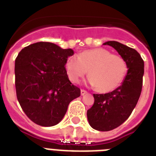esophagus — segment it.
Returning <instances> with one entry per match:
<instances>
[{
    "instance_id": "34e87169",
    "label": "esophagus",
    "mask_w": 156,
    "mask_h": 156,
    "mask_svg": "<svg viewBox=\"0 0 156 156\" xmlns=\"http://www.w3.org/2000/svg\"><path fill=\"white\" fill-rule=\"evenodd\" d=\"M87 93V90H81V95H86Z\"/></svg>"
}]
</instances>
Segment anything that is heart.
Returning a JSON list of instances; mask_svg holds the SVG:
<instances>
[{"label": "heart", "mask_w": 156, "mask_h": 156, "mask_svg": "<svg viewBox=\"0 0 156 156\" xmlns=\"http://www.w3.org/2000/svg\"><path fill=\"white\" fill-rule=\"evenodd\" d=\"M66 69L69 79L74 83H78L88 70V83L101 93L116 90L128 70L123 57L101 48L85 50L78 57L71 56L66 61Z\"/></svg>", "instance_id": "obj_1"}]
</instances>
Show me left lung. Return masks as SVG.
Masks as SVG:
<instances>
[{"label":"left lung","instance_id":"obj_1","mask_svg":"<svg viewBox=\"0 0 156 156\" xmlns=\"http://www.w3.org/2000/svg\"><path fill=\"white\" fill-rule=\"evenodd\" d=\"M109 45L123 57L128 71L121 85L112 92L94 94L95 102L87 110L88 122L99 131H109L116 129L129 118L140 97L144 61L135 49L116 41H108Z\"/></svg>","mask_w":156,"mask_h":156}]
</instances>
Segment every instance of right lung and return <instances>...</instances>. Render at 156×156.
Listing matches in <instances>:
<instances>
[{
  "label": "right lung",
  "mask_w": 156,
  "mask_h": 156,
  "mask_svg": "<svg viewBox=\"0 0 156 156\" xmlns=\"http://www.w3.org/2000/svg\"><path fill=\"white\" fill-rule=\"evenodd\" d=\"M49 42H38L22 49L15 60L17 98L23 112L41 126H53L66 115L80 89L69 79L66 64L73 55Z\"/></svg>",
  "instance_id": "1"
}]
</instances>
